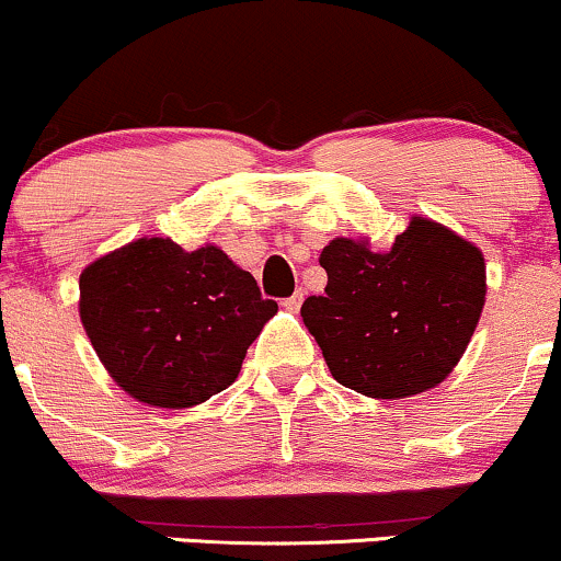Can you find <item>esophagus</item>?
Instances as JSON below:
<instances>
[{"label": "esophagus", "mask_w": 561, "mask_h": 561, "mask_svg": "<svg viewBox=\"0 0 561 561\" xmlns=\"http://www.w3.org/2000/svg\"><path fill=\"white\" fill-rule=\"evenodd\" d=\"M300 302H302V293L298 289V293L289 295V298L282 300V306H285L287 311H293V313H295V311H298V308H300Z\"/></svg>", "instance_id": "obj_1"}]
</instances>
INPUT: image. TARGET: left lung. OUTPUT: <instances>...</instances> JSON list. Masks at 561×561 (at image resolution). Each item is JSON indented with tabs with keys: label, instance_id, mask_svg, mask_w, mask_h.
Listing matches in <instances>:
<instances>
[{
	"label": "left lung",
	"instance_id": "left-lung-1",
	"mask_svg": "<svg viewBox=\"0 0 561 561\" xmlns=\"http://www.w3.org/2000/svg\"><path fill=\"white\" fill-rule=\"evenodd\" d=\"M324 295L300 308L332 377L377 401L420 396L465 356L482 306L485 259L443 224L411 216L388 250L334 237L321 250Z\"/></svg>",
	"mask_w": 561,
	"mask_h": 561
}]
</instances>
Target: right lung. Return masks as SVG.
Wrapping results in <instances>:
<instances>
[{
  "label": "right lung",
  "instance_id": "1",
  "mask_svg": "<svg viewBox=\"0 0 561 561\" xmlns=\"http://www.w3.org/2000/svg\"><path fill=\"white\" fill-rule=\"evenodd\" d=\"M79 317L121 390L156 409H192L227 390L276 313L250 272L216 244L169 237L100 255L81 272Z\"/></svg>",
  "mask_w": 561,
  "mask_h": 561
}]
</instances>
